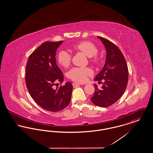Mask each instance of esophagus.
<instances>
[{"label":"esophagus","mask_w":153,"mask_h":153,"mask_svg":"<svg viewBox=\"0 0 153 153\" xmlns=\"http://www.w3.org/2000/svg\"><path fill=\"white\" fill-rule=\"evenodd\" d=\"M80 85V84H79V83H76V82H74V83H73V86L74 88L77 87L79 86Z\"/></svg>","instance_id":"esophagus-1"}]
</instances>
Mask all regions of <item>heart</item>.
<instances>
[{
  "mask_svg": "<svg viewBox=\"0 0 153 153\" xmlns=\"http://www.w3.org/2000/svg\"><path fill=\"white\" fill-rule=\"evenodd\" d=\"M72 49L75 51H81L90 58V61L94 64H98L99 58L96 56L98 49L94 44L89 41H82L74 44ZM72 59L71 54L66 51H61L58 53L57 59L61 65L67 67L69 65ZM92 74V71L89 68L74 67L72 68L68 73V76L73 81L82 82L87 80L88 76Z\"/></svg>",
  "mask_w": 153,
  "mask_h": 153,
  "instance_id": "1",
  "label": "heart"
}]
</instances>
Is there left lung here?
<instances>
[{"mask_svg": "<svg viewBox=\"0 0 153 153\" xmlns=\"http://www.w3.org/2000/svg\"><path fill=\"white\" fill-rule=\"evenodd\" d=\"M97 38L104 45L106 59L95 81L104 80V82L100 89L94 84L95 92L91 101L97 106L107 107L116 102L123 94L128 83V71L126 59L117 45L104 38Z\"/></svg>", "mask_w": 153, "mask_h": 153, "instance_id": "1", "label": "left lung"}]
</instances>
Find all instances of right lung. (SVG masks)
Returning a JSON list of instances; mask_svg holds the SVG:
<instances>
[{
  "instance_id": "obj_1",
  "label": "right lung",
  "mask_w": 153,
  "mask_h": 153,
  "mask_svg": "<svg viewBox=\"0 0 153 153\" xmlns=\"http://www.w3.org/2000/svg\"><path fill=\"white\" fill-rule=\"evenodd\" d=\"M63 41L46 42L30 56L26 65V84L33 100L44 109L58 112L66 108L71 100L73 85L66 82L54 88L64 76L56 63V54Z\"/></svg>"
}]
</instances>
